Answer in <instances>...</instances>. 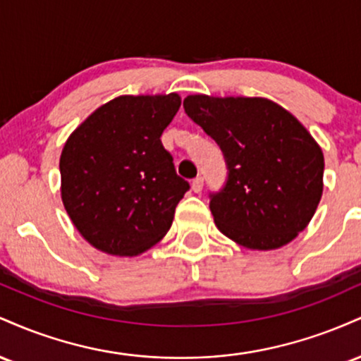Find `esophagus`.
Returning <instances> with one entry per match:
<instances>
[{
    "mask_svg": "<svg viewBox=\"0 0 361 361\" xmlns=\"http://www.w3.org/2000/svg\"><path fill=\"white\" fill-rule=\"evenodd\" d=\"M202 188H204V178L202 176H197L195 180L192 181V190L195 193H200Z\"/></svg>",
    "mask_w": 361,
    "mask_h": 361,
    "instance_id": "1",
    "label": "esophagus"
}]
</instances>
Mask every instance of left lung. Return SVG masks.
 <instances>
[{"mask_svg":"<svg viewBox=\"0 0 361 361\" xmlns=\"http://www.w3.org/2000/svg\"><path fill=\"white\" fill-rule=\"evenodd\" d=\"M183 106L226 159V183L209 195L217 229L250 250L302 233L321 200L324 157L299 120L267 98L192 94Z\"/></svg>","mask_w":361,"mask_h":361,"instance_id":"obj_1","label":"left lung"}]
</instances>
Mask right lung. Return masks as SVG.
<instances>
[{"label": "right lung", "mask_w": 361, "mask_h": 361, "mask_svg": "<svg viewBox=\"0 0 361 361\" xmlns=\"http://www.w3.org/2000/svg\"><path fill=\"white\" fill-rule=\"evenodd\" d=\"M180 105L176 93L118 97L94 110L66 142L62 202L97 250L135 256L171 227L190 183L176 175L161 134Z\"/></svg>", "instance_id": "right-lung-1"}]
</instances>
